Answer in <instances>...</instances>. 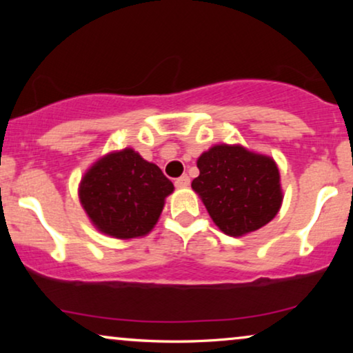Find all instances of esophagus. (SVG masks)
Segmentation results:
<instances>
[{"label":"esophagus","mask_w":353,"mask_h":353,"mask_svg":"<svg viewBox=\"0 0 353 353\" xmlns=\"http://www.w3.org/2000/svg\"><path fill=\"white\" fill-rule=\"evenodd\" d=\"M175 186H176V188H188V186H190V176L183 175V176H180V178H176Z\"/></svg>","instance_id":"1"}]
</instances>
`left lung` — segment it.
<instances>
[{"label":"left lung","mask_w":353,"mask_h":353,"mask_svg":"<svg viewBox=\"0 0 353 353\" xmlns=\"http://www.w3.org/2000/svg\"><path fill=\"white\" fill-rule=\"evenodd\" d=\"M191 188L214 223L239 238L270 223L281 209L283 190L273 157L241 144H215L197 159Z\"/></svg>","instance_id":"left-lung-1"}]
</instances>
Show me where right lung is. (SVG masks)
Here are the masks:
<instances>
[{"label": "right lung", "mask_w": 353, "mask_h": 353, "mask_svg": "<svg viewBox=\"0 0 353 353\" xmlns=\"http://www.w3.org/2000/svg\"><path fill=\"white\" fill-rule=\"evenodd\" d=\"M173 183L132 148L99 157L79 185V199L93 226L117 239L151 233Z\"/></svg>", "instance_id": "add662e5"}]
</instances>
